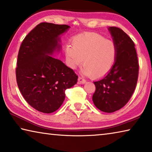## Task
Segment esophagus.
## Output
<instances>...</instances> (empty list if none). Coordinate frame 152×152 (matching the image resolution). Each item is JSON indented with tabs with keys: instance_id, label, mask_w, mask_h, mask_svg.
<instances>
[{
	"instance_id": "obj_1",
	"label": "esophagus",
	"mask_w": 152,
	"mask_h": 152,
	"mask_svg": "<svg viewBox=\"0 0 152 152\" xmlns=\"http://www.w3.org/2000/svg\"><path fill=\"white\" fill-rule=\"evenodd\" d=\"M78 84H85L86 83V80L82 78V77H78Z\"/></svg>"
}]
</instances>
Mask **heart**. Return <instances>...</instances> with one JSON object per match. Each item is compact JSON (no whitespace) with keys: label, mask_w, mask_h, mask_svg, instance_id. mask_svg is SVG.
Segmentation results:
<instances>
[{"label":"heart","mask_w":152,"mask_h":152,"mask_svg":"<svg viewBox=\"0 0 152 152\" xmlns=\"http://www.w3.org/2000/svg\"><path fill=\"white\" fill-rule=\"evenodd\" d=\"M66 55L69 66L75 68L83 61L82 72L93 78H99L109 72L117 57L116 46L95 33L76 38L72 45H67Z\"/></svg>","instance_id":"b5f03b06"}]
</instances>
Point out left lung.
<instances>
[{"instance_id":"8db88e82","label":"left lung","mask_w":152,"mask_h":152,"mask_svg":"<svg viewBox=\"0 0 152 152\" xmlns=\"http://www.w3.org/2000/svg\"><path fill=\"white\" fill-rule=\"evenodd\" d=\"M109 30L116 46L117 57L111 70L102 79L94 82V104L99 110L112 113L121 109L131 99L139 75V62L134 44L122 29Z\"/></svg>"}]
</instances>
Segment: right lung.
Here are the masks:
<instances>
[{
	"instance_id": "1",
	"label": "right lung",
	"mask_w": 152,
	"mask_h": 152,
	"mask_svg": "<svg viewBox=\"0 0 152 152\" xmlns=\"http://www.w3.org/2000/svg\"><path fill=\"white\" fill-rule=\"evenodd\" d=\"M69 28L40 23L26 36L19 50L18 86L29 105L40 112L50 114L58 110L65 99V91L78 80L73 69L50 55L60 49L59 36Z\"/></svg>"
}]
</instances>
